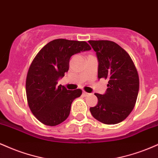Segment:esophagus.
I'll return each mask as SVG.
<instances>
[{
  "label": "esophagus",
  "mask_w": 158,
  "mask_h": 158,
  "mask_svg": "<svg viewBox=\"0 0 158 158\" xmlns=\"http://www.w3.org/2000/svg\"><path fill=\"white\" fill-rule=\"evenodd\" d=\"M83 94H84L85 96H88V95H89V93H87V92L83 91Z\"/></svg>",
  "instance_id": "esophagus-1"
}]
</instances>
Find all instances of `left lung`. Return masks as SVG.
Returning a JSON list of instances; mask_svg holds the SVG:
<instances>
[{"mask_svg": "<svg viewBox=\"0 0 158 158\" xmlns=\"http://www.w3.org/2000/svg\"><path fill=\"white\" fill-rule=\"evenodd\" d=\"M88 42L97 56L98 78L108 80L106 94H95L98 103L90 111L99 122L117 124L124 120L135 106L139 91L137 70L128 52L114 41Z\"/></svg>", "mask_w": 158, "mask_h": 158, "instance_id": "left-lung-1", "label": "left lung"}]
</instances>
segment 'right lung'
<instances>
[{
  "label": "right lung",
  "mask_w": 158,
  "mask_h": 158,
  "mask_svg": "<svg viewBox=\"0 0 158 158\" xmlns=\"http://www.w3.org/2000/svg\"><path fill=\"white\" fill-rule=\"evenodd\" d=\"M90 50L85 41L55 39L34 58L27 76V102L33 115L43 124L55 126L68 117L72 102L82 91L58 86V80L68 71L72 56Z\"/></svg>",
  "instance_id": "right-lung-1"
}]
</instances>
